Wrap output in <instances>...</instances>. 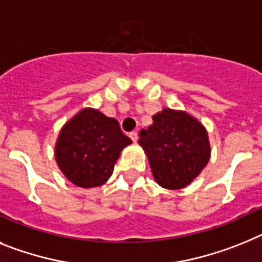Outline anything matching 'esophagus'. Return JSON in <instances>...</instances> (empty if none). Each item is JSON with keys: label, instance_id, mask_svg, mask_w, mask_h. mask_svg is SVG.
I'll use <instances>...</instances> for the list:
<instances>
[{"label": "esophagus", "instance_id": "obj_1", "mask_svg": "<svg viewBox=\"0 0 262 262\" xmlns=\"http://www.w3.org/2000/svg\"><path fill=\"white\" fill-rule=\"evenodd\" d=\"M129 137L132 138V141H133V142H137L138 136H137V133H136V132H132V133H129Z\"/></svg>", "mask_w": 262, "mask_h": 262}]
</instances>
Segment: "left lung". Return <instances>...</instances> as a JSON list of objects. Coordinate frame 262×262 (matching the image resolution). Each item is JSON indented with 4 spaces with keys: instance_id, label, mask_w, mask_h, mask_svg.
<instances>
[{
    "instance_id": "left-lung-1",
    "label": "left lung",
    "mask_w": 262,
    "mask_h": 262,
    "mask_svg": "<svg viewBox=\"0 0 262 262\" xmlns=\"http://www.w3.org/2000/svg\"><path fill=\"white\" fill-rule=\"evenodd\" d=\"M151 118L153 124L138 133L151 174L165 189L185 188L209 161L208 130L185 111L164 107Z\"/></svg>"
}]
</instances>
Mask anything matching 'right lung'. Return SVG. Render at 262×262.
Returning <instances> with one entry per match:
<instances>
[{"label":"right lung","instance_id":"right-lung-1","mask_svg":"<svg viewBox=\"0 0 262 262\" xmlns=\"http://www.w3.org/2000/svg\"><path fill=\"white\" fill-rule=\"evenodd\" d=\"M130 144L116 118L83 107L61 127L54 156L62 174L73 185L96 188L111 179L121 151Z\"/></svg>","mask_w":262,"mask_h":262}]
</instances>
